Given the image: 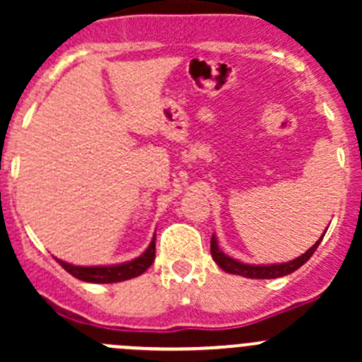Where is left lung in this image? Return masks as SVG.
<instances>
[{
  "mask_svg": "<svg viewBox=\"0 0 362 362\" xmlns=\"http://www.w3.org/2000/svg\"><path fill=\"white\" fill-rule=\"evenodd\" d=\"M326 231L322 233V236H320V238L317 240V242L313 243L305 254H301L299 257H296L293 261H287V262H273V264H249V262H242L238 261V259L229 257L228 254H224V252L221 250V247H218V242H217V236L215 235L211 236L210 252L214 261L217 262L226 273L247 276V279H280V276L291 275V273L296 272L298 268H301V266L312 257L313 252H315L317 247H319V243L322 242Z\"/></svg>",
  "mask_w": 362,
  "mask_h": 362,
  "instance_id": "1",
  "label": "left lung"
}]
</instances>
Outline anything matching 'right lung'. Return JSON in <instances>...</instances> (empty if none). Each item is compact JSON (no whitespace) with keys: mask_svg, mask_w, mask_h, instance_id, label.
<instances>
[{"mask_svg":"<svg viewBox=\"0 0 362 362\" xmlns=\"http://www.w3.org/2000/svg\"><path fill=\"white\" fill-rule=\"evenodd\" d=\"M156 257V235L152 238L151 245L144 250L138 257L131 259V261L120 262V264H103V266H78L71 264V262L57 259L56 261L63 266L64 269L73 275L75 279L82 280V282L89 284H115L124 282V280L134 279V276L145 273V269L151 268Z\"/></svg>","mask_w":362,"mask_h":362,"instance_id":"add662e5","label":"right lung"}]
</instances>
